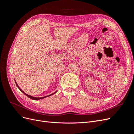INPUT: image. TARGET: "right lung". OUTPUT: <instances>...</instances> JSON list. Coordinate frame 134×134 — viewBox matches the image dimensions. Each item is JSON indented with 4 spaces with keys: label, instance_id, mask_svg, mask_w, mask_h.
I'll list each match as a JSON object with an SVG mask.
<instances>
[{
    "label": "right lung",
    "instance_id": "1",
    "mask_svg": "<svg viewBox=\"0 0 134 134\" xmlns=\"http://www.w3.org/2000/svg\"><path fill=\"white\" fill-rule=\"evenodd\" d=\"M15 84H16V85H17V87L19 88V90L21 91L22 93H23L24 94H25L26 96H27L28 97H29V98H30L31 99H34V100H39V99H42V98H45V97H48V96H51V95H53L54 93H52V94H50V95H48V96H46V97H40V98H38V97H32V96H29V95H28L27 94H26V93H25V92H24L23 91H22V90H21V89L19 87V86H18V85L17 84V83H16V82L15 81ZM55 92V93H56Z\"/></svg>",
    "mask_w": 134,
    "mask_h": 134
}]
</instances>
